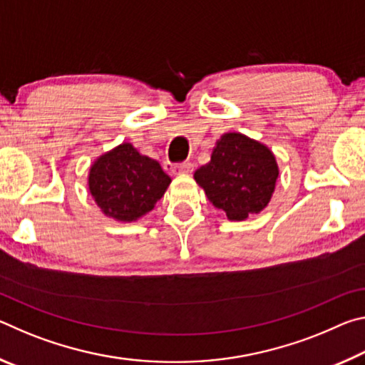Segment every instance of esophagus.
<instances>
[{
  "label": "esophagus",
  "mask_w": 365,
  "mask_h": 365,
  "mask_svg": "<svg viewBox=\"0 0 365 365\" xmlns=\"http://www.w3.org/2000/svg\"><path fill=\"white\" fill-rule=\"evenodd\" d=\"M193 169L195 164L190 163V160H185V163L175 164L174 168H172V172H174V174H190V172H193Z\"/></svg>",
  "instance_id": "esophagus-1"
}]
</instances>
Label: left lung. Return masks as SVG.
<instances>
[{
	"label": "left lung",
	"instance_id": "8db88e82",
	"mask_svg": "<svg viewBox=\"0 0 365 365\" xmlns=\"http://www.w3.org/2000/svg\"><path fill=\"white\" fill-rule=\"evenodd\" d=\"M279 168L267 146L227 133L215 145L211 163L195 172L207 200L230 220H243L261 212L274 193Z\"/></svg>",
	"mask_w": 365,
	"mask_h": 365
}]
</instances>
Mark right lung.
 Masks as SVG:
<instances>
[{"label": "right lung", "mask_w": 365, "mask_h": 365, "mask_svg": "<svg viewBox=\"0 0 365 365\" xmlns=\"http://www.w3.org/2000/svg\"><path fill=\"white\" fill-rule=\"evenodd\" d=\"M170 183L158 160L123 143L96 160L88 187L101 211L117 220L130 222L150 212Z\"/></svg>", "instance_id": "right-lung-1"}]
</instances>
